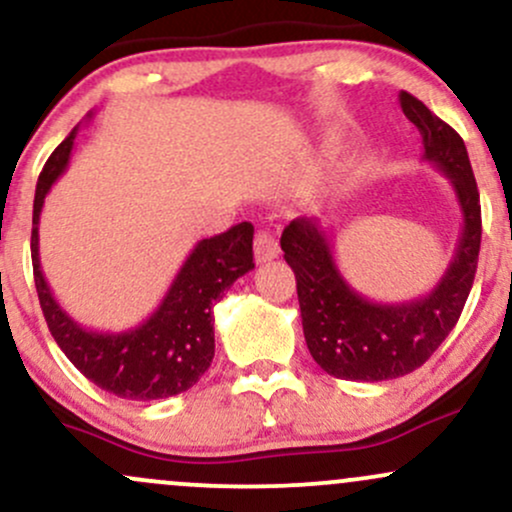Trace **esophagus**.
Masks as SVG:
<instances>
[{"mask_svg": "<svg viewBox=\"0 0 512 512\" xmlns=\"http://www.w3.org/2000/svg\"><path fill=\"white\" fill-rule=\"evenodd\" d=\"M279 255V243L269 231H257L255 236V260L269 262Z\"/></svg>", "mask_w": 512, "mask_h": 512, "instance_id": "34e87169", "label": "esophagus"}]
</instances>
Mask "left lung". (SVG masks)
I'll return each mask as SVG.
<instances>
[{"instance_id":"obj_1","label":"left lung","mask_w":512,"mask_h":512,"mask_svg":"<svg viewBox=\"0 0 512 512\" xmlns=\"http://www.w3.org/2000/svg\"><path fill=\"white\" fill-rule=\"evenodd\" d=\"M399 105L421 132L424 161L448 175L462 211L455 255L438 284L414 301H368L339 272L330 228L293 219L281 233L284 260L296 274L305 344L317 366L342 380L380 383L424 366L460 320L477 274L481 207L467 146L411 93H399Z\"/></svg>"}]
</instances>
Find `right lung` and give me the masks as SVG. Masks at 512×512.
Masks as SVG:
<instances>
[{"instance_id": "add662e5", "label": "right lung", "mask_w": 512, "mask_h": 512, "mask_svg": "<svg viewBox=\"0 0 512 512\" xmlns=\"http://www.w3.org/2000/svg\"><path fill=\"white\" fill-rule=\"evenodd\" d=\"M76 134L79 125L52 151L35 185L31 257L45 322L64 356L110 395L137 402L180 395L207 373L214 358V303L238 276L255 269V228L243 221L221 236L199 240L161 305L142 325L125 332L86 330L55 301L38 252L40 211L50 187L69 166Z\"/></svg>"}]
</instances>
